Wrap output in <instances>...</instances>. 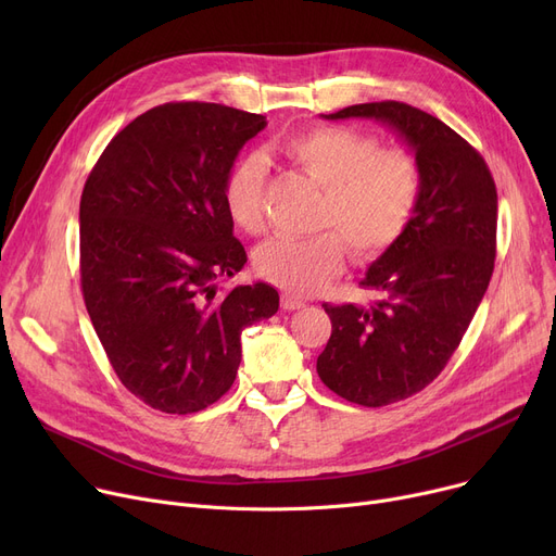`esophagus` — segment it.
I'll list each match as a JSON object with an SVG mask.
<instances>
[{
  "instance_id": "obj_1",
  "label": "esophagus",
  "mask_w": 556,
  "mask_h": 556,
  "mask_svg": "<svg viewBox=\"0 0 556 556\" xmlns=\"http://www.w3.org/2000/svg\"><path fill=\"white\" fill-rule=\"evenodd\" d=\"M304 306H306V302L295 298L293 293H283L281 295V308L283 311H298V308H304Z\"/></svg>"
}]
</instances>
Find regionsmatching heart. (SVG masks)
I'll use <instances>...</instances> for the list:
<instances>
[{"label": "heart", "mask_w": 556, "mask_h": 556, "mask_svg": "<svg viewBox=\"0 0 556 556\" xmlns=\"http://www.w3.org/2000/svg\"><path fill=\"white\" fill-rule=\"evenodd\" d=\"M283 155L325 189L313 239H270L254 252L258 277L295 295L323 290L344 266V243L356 261H376L413 225L424 191L417 157L381 149L374 135L349 126H317L288 137ZM268 164L258 153L233 162L223 180L231 223L248 233L266 225Z\"/></svg>", "instance_id": "obj_1"}]
</instances>
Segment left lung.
<instances>
[{
	"label": "left lung",
	"mask_w": 556,
	"mask_h": 556,
	"mask_svg": "<svg viewBox=\"0 0 556 556\" xmlns=\"http://www.w3.org/2000/svg\"><path fill=\"white\" fill-rule=\"evenodd\" d=\"M323 116L390 126L424 173L413 225L361 281L378 300L323 304L331 338L317 356L319 378L346 401L381 407L430 386L469 329L493 273L498 193L473 146L419 108L378 101Z\"/></svg>",
	"instance_id": "left-lung-1"
}]
</instances>
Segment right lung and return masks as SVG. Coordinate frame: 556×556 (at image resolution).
<instances>
[{
    "mask_svg": "<svg viewBox=\"0 0 556 556\" xmlns=\"http://www.w3.org/2000/svg\"><path fill=\"white\" fill-rule=\"evenodd\" d=\"M266 116L220 103H164L116 132L80 195V286L119 381L146 405L191 415L241 365V331L273 317L263 281L220 293L245 248L223 180Z\"/></svg>",
    "mask_w": 556,
    "mask_h": 556,
    "instance_id": "right-lung-1",
    "label": "right lung"
}]
</instances>
